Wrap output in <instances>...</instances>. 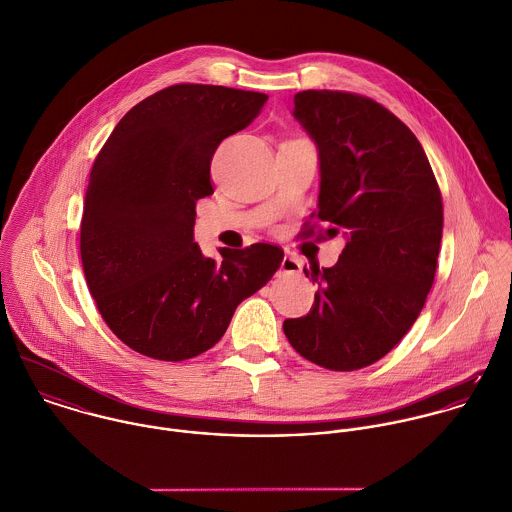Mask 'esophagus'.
Instances as JSON below:
<instances>
[{
  "mask_svg": "<svg viewBox=\"0 0 512 512\" xmlns=\"http://www.w3.org/2000/svg\"><path fill=\"white\" fill-rule=\"evenodd\" d=\"M301 271V261L293 255H285L283 261H281V273H287V275H295Z\"/></svg>",
  "mask_w": 512,
  "mask_h": 512,
  "instance_id": "1",
  "label": "esophagus"
}]
</instances>
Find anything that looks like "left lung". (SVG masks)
<instances>
[{
  "instance_id": "8db88e82",
  "label": "left lung",
  "mask_w": 512,
  "mask_h": 512,
  "mask_svg": "<svg viewBox=\"0 0 512 512\" xmlns=\"http://www.w3.org/2000/svg\"><path fill=\"white\" fill-rule=\"evenodd\" d=\"M295 120L318 148V219L346 247L336 265L305 269L318 285L285 336L310 362L352 372L384 358L425 305L437 267L443 204L429 160L382 104L340 91L295 95ZM312 233V229H308Z\"/></svg>"
}]
</instances>
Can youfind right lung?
I'll list each match as a JSON object with an SVG mask.
<instances>
[{
	"label": "right lung",
	"instance_id": "1",
	"mask_svg": "<svg viewBox=\"0 0 512 512\" xmlns=\"http://www.w3.org/2000/svg\"><path fill=\"white\" fill-rule=\"evenodd\" d=\"M265 103L263 93L174 85L132 106L99 152L81 259L104 322L132 350L166 362L202 354L281 267L283 249L269 243L221 247L217 263L194 241L213 152Z\"/></svg>",
	"mask_w": 512,
	"mask_h": 512
}]
</instances>
